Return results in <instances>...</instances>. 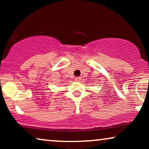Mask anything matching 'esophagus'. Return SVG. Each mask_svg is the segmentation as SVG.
<instances>
[{
  "label": "esophagus",
  "instance_id": "obj_1",
  "mask_svg": "<svg viewBox=\"0 0 149 149\" xmlns=\"http://www.w3.org/2000/svg\"><path fill=\"white\" fill-rule=\"evenodd\" d=\"M74 81H77V82H79V81H81V78L80 77H76V78L74 79Z\"/></svg>",
  "mask_w": 149,
  "mask_h": 149
}]
</instances>
